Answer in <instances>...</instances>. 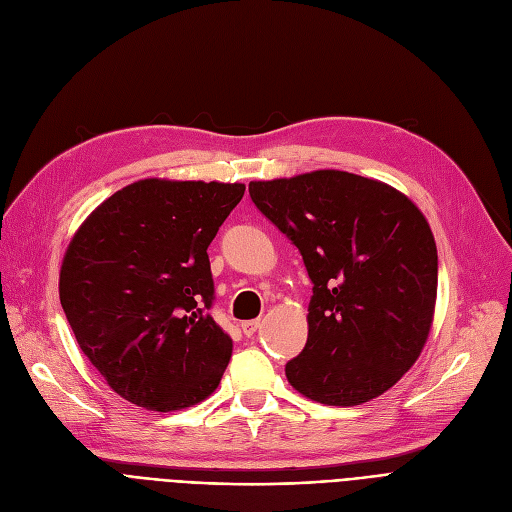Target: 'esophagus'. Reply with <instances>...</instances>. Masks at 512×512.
<instances>
[{
    "instance_id": "obj_1",
    "label": "esophagus",
    "mask_w": 512,
    "mask_h": 512,
    "mask_svg": "<svg viewBox=\"0 0 512 512\" xmlns=\"http://www.w3.org/2000/svg\"><path fill=\"white\" fill-rule=\"evenodd\" d=\"M259 325H261V323H259L257 319H253V321H244V323L240 325V327H242V334L251 338V336L257 332V329H259Z\"/></svg>"
}]
</instances>
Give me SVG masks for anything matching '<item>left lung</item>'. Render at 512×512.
Masks as SVG:
<instances>
[{"instance_id": "8db88e82", "label": "left lung", "mask_w": 512, "mask_h": 512, "mask_svg": "<svg viewBox=\"0 0 512 512\" xmlns=\"http://www.w3.org/2000/svg\"><path fill=\"white\" fill-rule=\"evenodd\" d=\"M251 200L304 259L312 280L308 340L287 381L327 406L391 389L430 336L438 253L430 223L404 193L340 170L255 180Z\"/></svg>"}]
</instances>
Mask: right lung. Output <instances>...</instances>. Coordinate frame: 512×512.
Masks as SVG:
<instances>
[{
	"mask_svg": "<svg viewBox=\"0 0 512 512\" xmlns=\"http://www.w3.org/2000/svg\"><path fill=\"white\" fill-rule=\"evenodd\" d=\"M244 195L240 183L144 178L78 227L59 274L76 342L112 391L170 412L206 400L232 357L208 308V246Z\"/></svg>",
	"mask_w": 512,
	"mask_h": 512,
	"instance_id": "add662e5",
	"label": "right lung"
}]
</instances>
